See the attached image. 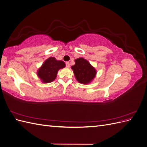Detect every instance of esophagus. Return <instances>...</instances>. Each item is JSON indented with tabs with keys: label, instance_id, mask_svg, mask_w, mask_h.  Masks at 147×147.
<instances>
[{
	"label": "esophagus",
	"instance_id": "esophagus-1",
	"mask_svg": "<svg viewBox=\"0 0 147 147\" xmlns=\"http://www.w3.org/2000/svg\"><path fill=\"white\" fill-rule=\"evenodd\" d=\"M65 64H66V67H70V63H69V62H66V63H65Z\"/></svg>",
	"mask_w": 147,
	"mask_h": 147
}]
</instances>
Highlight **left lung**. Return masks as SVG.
I'll list each match as a JSON object with an SVG mask.
<instances>
[{
  "label": "left lung",
  "instance_id": "left-lung-1",
  "mask_svg": "<svg viewBox=\"0 0 147 147\" xmlns=\"http://www.w3.org/2000/svg\"><path fill=\"white\" fill-rule=\"evenodd\" d=\"M75 65L71 67L73 70L75 77L81 84L90 83L96 77L97 71L90 62L83 57H80L75 60Z\"/></svg>",
  "mask_w": 147,
  "mask_h": 147
}]
</instances>
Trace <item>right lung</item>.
Listing matches in <instances>:
<instances>
[{"instance_id": "1", "label": "right lung", "mask_w": 147, "mask_h": 147, "mask_svg": "<svg viewBox=\"0 0 147 147\" xmlns=\"http://www.w3.org/2000/svg\"><path fill=\"white\" fill-rule=\"evenodd\" d=\"M65 67L64 61L57 60L54 57H50L38 69L37 75L42 83H51L56 79L59 70Z\"/></svg>"}]
</instances>
